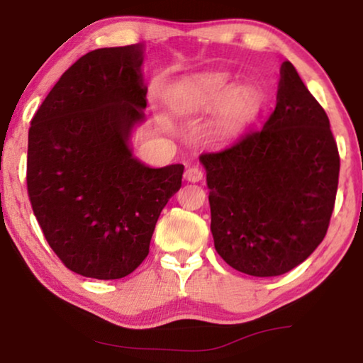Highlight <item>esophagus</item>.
<instances>
[{"instance_id":"esophagus-1","label":"esophagus","mask_w":363,"mask_h":363,"mask_svg":"<svg viewBox=\"0 0 363 363\" xmlns=\"http://www.w3.org/2000/svg\"><path fill=\"white\" fill-rule=\"evenodd\" d=\"M185 180L191 183L203 180V170L200 167H188L185 170Z\"/></svg>"}]
</instances>
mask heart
Here are the masks:
<instances>
[{"label": "heart", "mask_w": 363, "mask_h": 363, "mask_svg": "<svg viewBox=\"0 0 363 363\" xmlns=\"http://www.w3.org/2000/svg\"><path fill=\"white\" fill-rule=\"evenodd\" d=\"M170 106L177 113L208 112L220 107L221 125L235 127L256 112L257 97L251 89H231L221 79L211 77L178 89L170 99Z\"/></svg>", "instance_id": "obj_1"}]
</instances>
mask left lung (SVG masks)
<instances>
[{"label": "left lung", "instance_id": "obj_1", "mask_svg": "<svg viewBox=\"0 0 363 363\" xmlns=\"http://www.w3.org/2000/svg\"><path fill=\"white\" fill-rule=\"evenodd\" d=\"M200 162L215 247L236 271L281 276L325 238L340 157L329 117L289 61L281 66L277 104L264 125L201 153Z\"/></svg>", "mask_w": 363, "mask_h": 363}]
</instances>
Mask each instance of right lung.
I'll return each instance as SVG.
<instances>
[{
	"instance_id": "right-lung-1",
	"label": "right lung",
	"mask_w": 363,
	"mask_h": 363,
	"mask_svg": "<svg viewBox=\"0 0 363 363\" xmlns=\"http://www.w3.org/2000/svg\"><path fill=\"white\" fill-rule=\"evenodd\" d=\"M142 44L77 59L34 113L26 183L44 238L67 269L121 279L148 255L183 165L150 168L128 147L147 107Z\"/></svg>"
}]
</instances>
